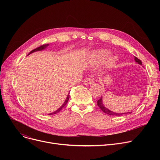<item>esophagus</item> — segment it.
I'll list each match as a JSON object with an SVG mask.
<instances>
[{
    "instance_id": "1",
    "label": "esophagus",
    "mask_w": 160,
    "mask_h": 160,
    "mask_svg": "<svg viewBox=\"0 0 160 160\" xmlns=\"http://www.w3.org/2000/svg\"><path fill=\"white\" fill-rule=\"evenodd\" d=\"M83 83H84L86 85L90 86L91 84H93V83H94V82L91 78H87L83 80Z\"/></svg>"
}]
</instances>
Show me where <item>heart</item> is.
Masks as SVG:
<instances>
[{
    "label": "heart",
    "instance_id": "1",
    "mask_svg": "<svg viewBox=\"0 0 160 160\" xmlns=\"http://www.w3.org/2000/svg\"><path fill=\"white\" fill-rule=\"evenodd\" d=\"M109 54H110V52L106 50H98V51L94 52L91 57V63L93 65H95L102 62L109 56ZM115 60L113 57L110 58L108 60V63L110 65L113 63Z\"/></svg>",
    "mask_w": 160,
    "mask_h": 160
}]
</instances>
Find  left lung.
Returning a JSON list of instances; mask_svg holds the SVG:
<instances>
[{"mask_svg": "<svg viewBox=\"0 0 160 160\" xmlns=\"http://www.w3.org/2000/svg\"><path fill=\"white\" fill-rule=\"evenodd\" d=\"M135 58V61L136 63H138V64H140V65H142V62L140 60H139V59L136 57L134 58ZM97 105L98 106V107L101 109V110L104 112L105 113H107L108 115H116V116H119V115H121L122 114H124V113H114V112H112V111L109 110L108 108H105L102 104V97L100 98L98 101H97Z\"/></svg>", "mask_w": 160, "mask_h": 160, "instance_id": "left-lung-1", "label": "left lung"}]
</instances>
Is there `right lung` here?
Returning a JSON list of instances; mask_svg holds the SVG:
<instances>
[{"label":"right lung","mask_w":160,"mask_h":160,"mask_svg":"<svg viewBox=\"0 0 160 160\" xmlns=\"http://www.w3.org/2000/svg\"><path fill=\"white\" fill-rule=\"evenodd\" d=\"M47 46H48V44H45V45H41V46H39V47H38V48H35V49H33V50H32V51L28 54V55H29L30 54H31V53H32V52H36V51H38V50H43V49H44V48H45ZM69 93L68 94V95H67V98H66V100H65V102L63 103V104L58 109V110H56V112H53V113H50L49 115H53V114H56V113H58L59 112H60L62 109L67 104V102H68V100H69Z\"/></svg>","instance_id":"add662e5"}]
</instances>
